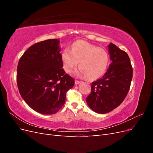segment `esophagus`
<instances>
[{"label":"esophagus","instance_id":"34e87169","mask_svg":"<svg viewBox=\"0 0 153 153\" xmlns=\"http://www.w3.org/2000/svg\"><path fill=\"white\" fill-rule=\"evenodd\" d=\"M80 82H81L80 81H79V80H76L75 81V84H76V85H77V84H79Z\"/></svg>","mask_w":153,"mask_h":153}]
</instances>
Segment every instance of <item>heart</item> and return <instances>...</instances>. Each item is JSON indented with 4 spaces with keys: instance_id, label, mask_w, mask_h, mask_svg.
<instances>
[{
    "instance_id": "1",
    "label": "heart",
    "mask_w": 153,
    "mask_h": 153,
    "mask_svg": "<svg viewBox=\"0 0 153 153\" xmlns=\"http://www.w3.org/2000/svg\"><path fill=\"white\" fill-rule=\"evenodd\" d=\"M64 69L71 73L80 62L76 75L95 80L105 73L108 64V55L102 48L85 41L79 40L74 43L71 50L66 48L62 54Z\"/></svg>"
}]
</instances>
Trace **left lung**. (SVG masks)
<instances>
[{
    "mask_svg": "<svg viewBox=\"0 0 153 153\" xmlns=\"http://www.w3.org/2000/svg\"><path fill=\"white\" fill-rule=\"evenodd\" d=\"M111 64L103 76L92 83L91 92L86 101L98 114H106L121 105L128 93L133 68L127 53L110 43Z\"/></svg>",
    "mask_w": 153,
    "mask_h": 153,
    "instance_id": "8db88e82",
    "label": "left lung"
}]
</instances>
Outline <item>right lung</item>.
<instances>
[{"instance_id": "1", "label": "right lung", "mask_w": 153, "mask_h": 153, "mask_svg": "<svg viewBox=\"0 0 153 153\" xmlns=\"http://www.w3.org/2000/svg\"><path fill=\"white\" fill-rule=\"evenodd\" d=\"M59 40L40 41L32 45L18 64L16 82L22 98L40 114H54L65 103L66 92L75 80L65 73Z\"/></svg>"}]
</instances>
